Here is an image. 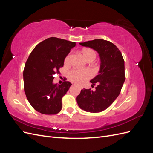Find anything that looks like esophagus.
Here are the masks:
<instances>
[{
    "label": "esophagus",
    "instance_id": "obj_1",
    "mask_svg": "<svg viewBox=\"0 0 153 153\" xmlns=\"http://www.w3.org/2000/svg\"><path fill=\"white\" fill-rule=\"evenodd\" d=\"M81 88H82V87H81Z\"/></svg>",
    "mask_w": 153,
    "mask_h": 153
}]
</instances>
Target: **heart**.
Masks as SVG:
<instances>
[{"instance_id": "obj_1", "label": "heart", "mask_w": 153, "mask_h": 153, "mask_svg": "<svg viewBox=\"0 0 153 153\" xmlns=\"http://www.w3.org/2000/svg\"><path fill=\"white\" fill-rule=\"evenodd\" d=\"M82 55L86 61L94 60L96 56V52L91 48H85L82 50ZM71 54H68L64 59V64H69L70 62ZM92 76V73L89 69H74L69 73V78L72 82L78 84H82Z\"/></svg>"}]
</instances>
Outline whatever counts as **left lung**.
Here are the masks:
<instances>
[{
	"label": "left lung",
	"mask_w": 153,
	"mask_h": 153,
	"mask_svg": "<svg viewBox=\"0 0 153 153\" xmlns=\"http://www.w3.org/2000/svg\"><path fill=\"white\" fill-rule=\"evenodd\" d=\"M80 45L95 50L99 53L101 64L99 74L90 81L92 85H98L96 90H81L76 98L77 103L86 112H102L113 103L121 92L125 80L124 59L119 48L108 41L96 39Z\"/></svg>",
	"instance_id": "8db88e82"
}]
</instances>
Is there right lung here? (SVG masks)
Instances as JSON below:
<instances>
[{"mask_svg": "<svg viewBox=\"0 0 153 153\" xmlns=\"http://www.w3.org/2000/svg\"><path fill=\"white\" fill-rule=\"evenodd\" d=\"M76 43L57 38H49L36 46L24 69V91L34 110L46 115L58 114L62 98L72 85L64 80L61 85L53 84V75L59 73L64 59Z\"/></svg>", "mask_w": 153, "mask_h": 153, "instance_id": "right-lung-1", "label": "right lung"}]
</instances>
